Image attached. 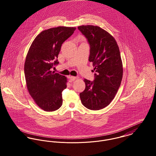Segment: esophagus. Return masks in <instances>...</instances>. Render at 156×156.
I'll list each match as a JSON object with an SVG mask.
<instances>
[{
    "label": "esophagus",
    "mask_w": 156,
    "mask_h": 156,
    "mask_svg": "<svg viewBox=\"0 0 156 156\" xmlns=\"http://www.w3.org/2000/svg\"><path fill=\"white\" fill-rule=\"evenodd\" d=\"M76 79H77V77H74V76H71V77H69V79H70L71 81H74V80H75Z\"/></svg>",
    "instance_id": "1"
}]
</instances>
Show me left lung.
<instances>
[{"mask_svg":"<svg viewBox=\"0 0 156 156\" xmlns=\"http://www.w3.org/2000/svg\"><path fill=\"white\" fill-rule=\"evenodd\" d=\"M78 29L90 45L89 61L95 71L93 82L84 79L85 89L80 94L82 105L97 111L108 106L115 98L123 74L119 47L109 32L97 26L82 25Z\"/></svg>","mask_w":156,"mask_h":156,"instance_id":"obj_1","label":"left lung"}]
</instances>
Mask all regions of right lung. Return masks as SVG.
Masks as SVG:
<instances>
[{
    "label": "right lung",
    "instance_id": "obj_1",
    "mask_svg": "<svg viewBox=\"0 0 156 156\" xmlns=\"http://www.w3.org/2000/svg\"><path fill=\"white\" fill-rule=\"evenodd\" d=\"M76 27L59 26L42 31L34 39L26 55L24 76L27 89L37 105L46 112L59 109L62 92L67 88L65 76L52 72L58 65L62 43Z\"/></svg>",
    "mask_w": 156,
    "mask_h": 156
}]
</instances>
